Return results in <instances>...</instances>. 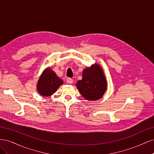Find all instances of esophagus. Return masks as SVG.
<instances>
[{"instance_id": "1", "label": "esophagus", "mask_w": 154, "mask_h": 154, "mask_svg": "<svg viewBox=\"0 0 154 154\" xmlns=\"http://www.w3.org/2000/svg\"><path fill=\"white\" fill-rule=\"evenodd\" d=\"M67 82L69 83V84H72V82H73V80H72V78H67Z\"/></svg>"}]
</instances>
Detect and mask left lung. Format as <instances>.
<instances>
[{
	"label": "left lung",
	"instance_id": "8db88e82",
	"mask_svg": "<svg viewBox=\"0 0 154 154\" xmlns=\"http://www.w3.org/2000/svg\"><path fill=\"white\" fill-rule=\"evenodd\" d=\"M76 86L87 100L96 101L101 99L107 89V82L100 65L94 63L83 69L82 79L78 81Z\"/></svg>",
	"mask_w": 154,
	"mask_h": 154
}]
</instances>
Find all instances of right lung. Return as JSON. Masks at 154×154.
Returning <instances> with one entry per match:
<instances>
[{"mask_svg": "<svg viewBox=\"0 0 154 154\" xmlns=\"http://www.w3.org/2000/svg\"><path fill=\"white\" fill-rule=\"evenodd\" d=\"M63 83V80L57 76L51 67L46 68L42 73L36 84L38 93L44 97L53 95Z\"/></svg>", "mask_w": 154, "mask_h": 154, "instance_id": "add662e5", "label": "right lung"}]
</instances>
